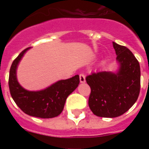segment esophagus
<instances>
[{
	"mask_svg": "<svg viewBox=\"0 0 149 149\" xmlns=\"http://www.w3.org/2000/svg\"><path fill=\"white\" fill-rule=\"evenodd\" d=\"M79 77H80V81H81V83L85 82V76L83 73H81V74L79 75Z\"/></svg>",
	"mask_w": 149,
	"mask_h": 149,
	"instance_id": "obj_1",
	"label": "esophagus"
}]
</instances>
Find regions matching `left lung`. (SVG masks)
<instances>
[{
	"mask_svg": "<svg viewBox=\"0 0 149 149\" xmlns=\"http://www.w3.org/2000/svg\"><path fill=\"white\" fill-rule=\"evenodd\" d=\"M120 63L117 73L102 71L86 77L90 86L88 106L94 115L116 117L123 115L137 100L141 89V68L137 59L125 46L112 42Z\"/></svg>",
	"mask_w": 149,
	"mask_h": 149,
	"instance_id": "8db88e82",
	"label": "left lung"
}]
</instances>
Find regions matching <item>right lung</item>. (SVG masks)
<instances>
[{
    "instance_id": "obj_1",
    "label": "right lung",
    "mask_w": 149,
    "mask_h": 149,
    "mask_svg": "<svg viewBox=\"0 0 149 149\" xmlns=\"http://www.w3.org/2000/svg\"><path fill=\"white\" fill-rule=\"evenodd\" d=\"M29 48L23 50L12 64L8 77L10 94L17 105L28 115L45 119L57 116L63 111L68 95L77 88L80 83L79 76L57 81L44 90H25L17 82L16 70L21 57Z\"/></svg>"
}]
</instances>
